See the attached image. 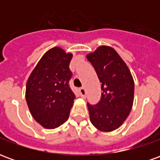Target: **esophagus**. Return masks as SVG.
Here are the masks:
<instances>
[{
  "mask_svg": "<svg viewBox=\"0 0 160 160\" xmlns=\"http://www.w3.org/2000/svg\"><path fill=\"white\" fill-rule=\"evenodd\" d=\"M79 92H80V96H81V97L86 98L87 91H86V89H85L84 87H82V88H80V89H79Z\"/></svg>",
  "mask_w": 160,
  "mask_h": 160,
  "instance_id": "esophagus-1",
  "label": "esophagus"
}]
</instances>
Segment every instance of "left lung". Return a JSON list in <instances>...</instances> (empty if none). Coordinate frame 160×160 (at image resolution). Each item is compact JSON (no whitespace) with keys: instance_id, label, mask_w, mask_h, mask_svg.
Instances as JSON below:
<instances>
[{"instance_id":"left-lung-1","label":"left lung","mask_w":160,"mask_h":160,"mask_svg":"<svg viewBox=\"0 0 160 160\" xmlns=\"http://www.w3.org/2000/svg\"><path fill=\"white\" fill-rule=\"evenodd\" d=\"M100 81L102 95L95 106L87 104L90 121L98 130L118 129L129 115L134 82L129 68L112 47L101 45L87 55Z\"/></svg>"}]
</instances>
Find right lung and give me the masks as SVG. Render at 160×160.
Returning <instances> with one entry per match:
<instances>
[{
    "instance_id": "add662e5",
    "label": "right lung",
    "mask_w": 160,
    "mask_h": 160,
    "mask_svg": "<svg viewBox=\"0 0 160 160\" xmlns=\"http://www.w3.org/2000/svg\"><path fill=\"white\" fill-rule=\"evenodd\" d=\"M72 53L56 46L46 51L26 82V100L32 118L47 129L68 119L75 95L68 86Z\"/></svg>"
}]
</instances>
